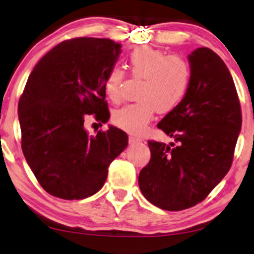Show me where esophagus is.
<instances>
[{
    "instance_id": "1",
    "label": "esophagus",
    "mask_w": 254,
    "mask_h": 254,
    "mask_svg": "<svg viewBox=\"0 0 254 254\" xmlns=\"http://www.w3.org/2000/svg\"><path fill=\"white\" fill-rule=\"evenodd\" d=\"M128 140H129V143H132V145H134V143H137V142H141L142 140L140 139V137H136L134 135H129V137H128Z\"/></svg>"
}]
</instances>
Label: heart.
<instances>
[{"mask_svg": "<svg viewBox=\"0 0 254 254\" xmlns=\"http://www.w3.org/2000/svg\"><path fill=\"white\" fill-rule=\"evenodd\" d=\"M128 69L134 79H141L136 99L113 113V124L132 134H140L151 122L155 109L168 113L185 99L192 80L189 61L179 55H170L152 47L134 49L127 59ZM126 74L113 67L105 79V92L109 100L119 102L124 94Z\"/></svg>", "mask_w": 254, "mask_h": 254, "instance_id": "obj_1", "label": "heart"}]
</instances>
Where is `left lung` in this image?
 Listing matches in <instances>:
<instances>
[{
    "label": "left lung",
    "instance_id": "left-lung-1",
    "mask_svg": "<svg viewBox=\"0 0 254 254\" xmlns=\"http://www.w3.org/2000/svg\"><path fill=\"white\" fill-rule=\"evenodd\" d=\"M192 80L185 99L158 124L177 142L148 141L151 160L139 174L143 196L165 211L201 202L231 168L242 129L232 75L212 49L189 55Z\"/></svg>",
    "mask_w": 254,
    "mask_h": 254
}]
</instances>
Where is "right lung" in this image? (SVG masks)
I'll return each instance as SVG.
<instances>
[{
  "instance_id": "obj_1",
  "label": "right lung",
  "mask_w": 254,
  "mask_h": 254,
  "mask_svg": "<svg viewBox=\"0 0 254 254\" xmlns=\"http://www.w3.org/2000/svg\"><path fill=\"white\" fill-rule=\"evenodd\" d=\"M121 53L109 39L76 37L55 46L37 62L18 101L21 146L42 189L65 200L102 189L108 167L128 145L109 126L88 135L84 120L109 119L105 79Z\"/></svg>"
}]
</instances>
